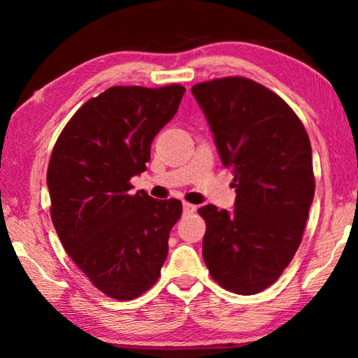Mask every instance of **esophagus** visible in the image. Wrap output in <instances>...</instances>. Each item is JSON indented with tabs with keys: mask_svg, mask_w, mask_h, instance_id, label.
<instances>
[{
	"mask_svg": "<svg viewBox=\"0 0 358 358\" xmlns=\"http://www.w3.org/2000/svg\"><path fill=\"white\" fill-rule=\"evenodd\" d=\"M196 205L192 203H187V202H183V211L185 213H192V211H196Z\"/></svg>",
	"mask_w": 358,
	"mask_h": 358,
	"instance_id": "34e87169",
	"label": "esophagus"
}]
</instances>
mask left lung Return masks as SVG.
I'll use <instances>...</instances> for the list:
<instances>
[{"label":"left lung","mask_w":358,"mask_h":358,"mask_svg":"<svg viewBox=\"0 0 358 358\" xmlns=\"http://www.w3.org/2000/svg\"><path fill=\"white\" fill-rule=\"evenodd\" d=\"M191 92L237 192L232 211L199 208L207 222L203 260L224 289L259 294L301 243L316 187L310 137L280 96L250 78H216Z\"/></svg>","instance_id":"obj_1"}]
</instances>
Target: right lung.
Returning <instances> with one entry per match:
<instances>
[{
    "instance_id": "right-lung-1",
    "label": "right lung",
    "mask_w": 358,
    "mask_h": 358,
    "mask_svg": "<svg viewBox=\"0 0 358 358\" xmlns=\"http://www.w3.org/2000/svg\"><path fill=\"white\" fill-rule=\"evenodd\" d=\"M186 90L112 87L78 108L53 147L47 171L50 216L68 256L101 292L132 300L157 281L177 199L132 194L151 142L173 118Z\"/></svg>"
}]
</instances>
